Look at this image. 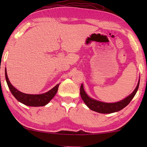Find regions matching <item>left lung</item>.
<instances>
[{"label":"left lung","mask_w":147,"mask_h":147,"mask_svg":"<svg viewBox=\"0 0 147 147\" xmlns=\"http://www.w3.org/2000/svg\"><path fill=\"white\" fill-rule=\"evenodd\" d=\"M139 83L140 79L138 80V84L136 86V88L132 92L131 94H130L129 96H128L124 99L120 100L119 102H114V103H106V102H100L94 99V98H90L86 93L85 90L84 89L83 84H82L81 87H80V96H81L82 99L83 100L84 103L86 104V105L90 110L102 114L113 113V112H118L122 109H123L124 108H125L130 103L132 98L135 96L136 92H137L138 86H139Z\"/></svg>","instance_id":"1"}]
</instances>
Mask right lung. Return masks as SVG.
I'll return each mask as SVG.
<instances>
[{
	"label": "right lung",
	"instance_id": "1",
	"mask_svg": "<svg viewBox=\"0 0 147 147\" xmlns=\"http://www.w3.org/2000/svg\"><path fill=\"white\" fill-rule=\"evenodd\" d=\"M5 78L11 94L18 101L29 106H43L51 101L57 93L59 84L47 92L41 94H28L19 91L12 85L8 78L7 69H5Z\"/></svg>",
	"mask_w": 147,
	"mask_h": 147
}]
</instances>
